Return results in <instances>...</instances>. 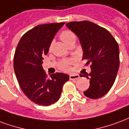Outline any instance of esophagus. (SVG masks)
<instances>
[{
  "label": "esophagus",
  "mask_w": 129,
  "mask_h": 129,
  "mask_svg": "<svg viewBox=\"0 0 129 129\" xmlns=\"http://www.w3.org/2000/svg\"><path fill=\"white\" fill-rule=\"evenodd\" d=\"M79 75L77 74H72L70 75V80H74V79H78L79 78Z\"/></svg>",
  "instance_id": "1"
}]
</instances>
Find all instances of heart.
<instances>
[{
	"mask_svg": "<svg viewBox=\"0 0 129 129\" xmlns=\"http://www.w3.org/2000/svg\"><path fill=\"white\" fill-rule=\"evenodd\" d=\"M60 38L66 45H68L69 43L72 42H75V40H76V35L70 30L63 31L60 35ZM70 62L71 61L70 60H63L60 63V68L62 70H69Z\"/></svg>",
	"mask_w": 129,
	"mask_h": 129,
	"instance_id": "obj_1",
	"label": "heart"
}]
</instances>
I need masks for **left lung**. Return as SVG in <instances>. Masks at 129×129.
Returning a JSON list of instances; mask_svg holds the SVG:
<instances>
[{
    "label": "left lung",
    "mask_w": 129,
    "mask_h": 129,
    "mask_svg": "<svg viewBox=\"0 0 129 129\" xmlns=\"http://www.w3.org/2000/svg\"><path fill=\"white\" fill-rule=\"evenodd\" d=\"M79 38L83 52L82 59L91 65V72L81 77L89 79L85 96L97 99L105 96L113 86L120 66L119 46L108 30L89 21L71 22L66 24Z\"/></svg>",
    "instance_id": "8db88e82"
}]
</instances>
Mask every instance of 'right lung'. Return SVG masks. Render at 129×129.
Listing matches in <instances>:
<instances>
[{"mask_svg": "<svg viewBox=\"0 0 129 129\" xmlns=\"http://www.w3.org/2000/svg\"><path fill=\"white\" fill-rule=\"evenodd\" d=\"M65 22L41 24L21 38L16 48L14 68L22 91L29 100L42 106L54 104L60 98L69 75L57 72L46 78L43 56L49 50L53 38Z\"/></svg>", "mask_w": 129, "mask_h": 129, "instance_id": "add662e5", "label": "right lung"}]
</instances>
